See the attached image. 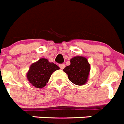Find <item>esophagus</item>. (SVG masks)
<instances>
[{"label": "esophagus", "instance_id": "esophagus-1", "mask_svg": "<svg viewBox=\"0 0 124 124\" xmlns=\"http://www.w3.org/2000/svg\"><path fill=\"white\" fill-rule=\"evenodd\" d=\"M59 67H60L61 69H63L65 67V64H60V65H59Z\"/></svg>", "mask_w": 124, "mask_h": 124}]
</instances>
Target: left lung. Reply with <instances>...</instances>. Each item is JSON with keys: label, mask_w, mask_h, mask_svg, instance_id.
<instances>
[{"label": "left lung", "mask_w": 124, "mask_h": 124, "mask_svg": "<svg viewBox=\"0 0 124 124\" xmlns=\"http://www.w3.org/2000/svg\"><path fill=\"white\" fill-rule=\"evenodd\" d=\"M63 71L68 75V79L76 85H84L88 79L90 65L86 57L76 56L70 59V65Z\"/></svg>", "instance_id": "1"}]
</instances>
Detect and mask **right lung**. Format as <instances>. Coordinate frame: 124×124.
<instances>
[{"mask_svg":"<svg viewBox=\"0 0 124 124\" xmlns=\"http://www.w3.org/2000/svg\"><path fill=\"white\" fill-rule=\"evenodd\" d=\"M59 67L54 63H50L48 59L41 58L31 65L27 78L29 83L37 88H42L48 83L50 76Z\"/></svg>","mask_w":124,"mask_h":124,"instance_id":"1","label":"right lung"}]
</instances>
